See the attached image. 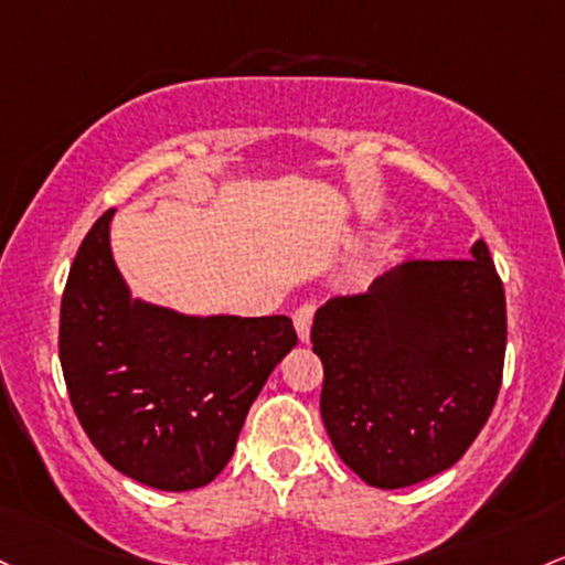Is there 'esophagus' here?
<instances>
[{
    "label": "esophagus",
    "instance_id": "34e87169",
    "mask_svg": "<svg viewBox=\"0 0 565 565\" xmlns=\"http://www.w3.org/2000/svg\"><path fill=\"white\" fill-rule=\"evenodd\" d=\"M292 321H295V330H297V334H300V340H302V343H306V340L311 338L313 306H300V308H295Z\"/></svg>",
    "mask_w": 565,
    "mask_h": 565
}]
</instances>
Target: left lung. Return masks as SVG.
<instances>
[{"label":"left lung","mask_w":565,"mask_h":565,"mask_svg":"<svg viewBox=\"0 0 565 565\" xmlns=\"http://www.w3.org/2000/svg\"><path fill=\"white\" fill-rule=\"evenodd\" d=\"M311 343L345 467L388 491L445 472L482 431L504 373V284L486 241L467 259H411L367 292L332 297Z\"/></svg>","instance_id":"obj_1"}]
</instances>
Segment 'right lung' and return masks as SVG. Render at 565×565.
<instances>
[{"instance_id": "1", "label": "right lung", "mask_w": 565, "mask_h": 565, "mask_svg": "<svg viewBox=\"0 0 565 565\" xmlns=\"http://www.w3.org/2000/svg\"><path fill=\"white\" fill-rule=\"evenodd\" d=\"M104 212L61 297L58 356L85 434L117 472L158 491L203 488L225 469L246 413L297 345L287 316L192 319L131 302Z\"/></svg>"}]
</instances>
